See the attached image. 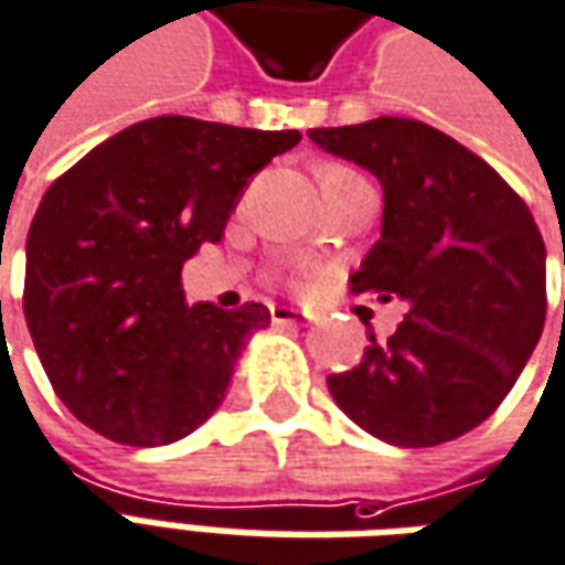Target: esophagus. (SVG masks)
<instances>
[{"instance_id":"1","label":"esophagus","mask_w":565,"mask_h":565,"mask_svg":"<svg viewBox=\"0 0 565 565\" xmlns=\"http://www.w3.org/2000/svg\"><path fill=\"white\" fill-rule=\"evenodd\" d=\"M271 323H281V327H287V323H306V315L290 309V306H278V309H271Z\"/></svg>"}]
</instances>
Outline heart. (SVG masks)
<instances>
[{
	"mask_svg": "<svg viewBox=\"0 0 565 565\" xmlns=\"http://www.w3.org/2000/svg\"><path fill=\"white\" fill-rule=\"evenodd\" d=\"M358 177H361V173L351 171L349 164H339V161H327V164H321V171H318V180H321L323 192H333L337 186L349 183V180H358Z\"/></svg>",
	"mask_w": 565,
	"mask_h": 565,
	"instance_id": "b5f03b06",
	"label": "heart"
}]
</instances>
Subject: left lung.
I'll return each instance as SVG.
<instances>
[{
	"mask_svg": "<svg viewBox=\"0 0 565 565\" xmlns=\"http://www.w3.org/2000/svg\"><path fill=\"white\" fill-rule=\"evenodd\" d=\"M309 137L385 192L382 238L351 294L406 306L385 342L370 330L361 364L327 376L330 394L385 444H447L495 413L542 337V232L487 161L425 121L382 116Z\"/></svg>",
	"mask_w": 565,
	"mask_h": 565,
	"instance_id": "8db88e82",
	"label": "left lung"
}]
</instances>
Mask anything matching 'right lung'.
Segmentation results:
<instances>
[{
    "label": "right lung",
    "instance_id": "right-lung-1",
    "mask_svg": "<svg viewBox=\"0 0 565 565\" xmlns=\"http://www.w3.org/2000/svg\"><path fill=\"white\" fill-rule=\"evenodd\" d=\"M299 137L146 118L51 183L26 235L23 315L78 422L116 444L164 447L223 404L269 309L189 306L180 271L220 242L247 180Z\"/></svg>",
    "mask_w": 565,
    "mask_h": 565
}]
</instances>
